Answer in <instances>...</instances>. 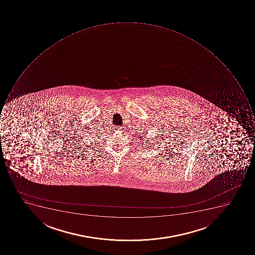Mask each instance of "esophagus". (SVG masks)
<instances>
[{"mask_svg":"<svg viewBox=\"0 0 255 255\" xmlns=\"http://www.w3.org/2000/svg\"><path fill=\"white\" fill-rule=\"evenodd\" d=\"M122 128L121 127H117V128H115V130H117V131H122Z\"/></svg>","mask_w":255,"mask_h":255,"instance_id":"esophagus-1","label":"esophagus"}]
</instances>
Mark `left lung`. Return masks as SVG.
<instances>
[{"label": "left lung", "instance_id": "obj_1", "mask_svg": "<svg viewBox=\"0 0 255 255\" xmlns=\"http://www.w3.org/2000/svg\"><path fill=\"white\" fill-rule=\"evenodd\" d=\"M139 138H141V139H142V138H143V136H142V137H139ZM146 139H148V138H146ZM142 142V143H143V142ZM145 143H146V144H145L146 145V146H147V145H148V147H152V146H151V145H150V144H153V143H150V142H149L148 140H145Z\"/></svg>", "mask_w": 255, "mask_h": 255}]
</instances>
